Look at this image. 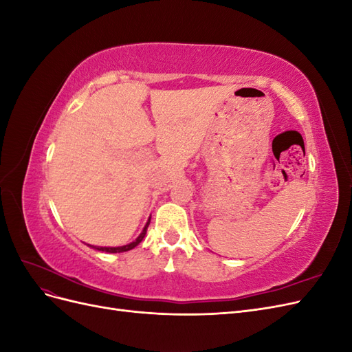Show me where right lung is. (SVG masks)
<instances>
[{
  "mask_svg": "<svg viewBox=\"0 0 352 352\" xmlns=\"http://www.w3.org/2000/svg\"><path fill=\"white\" fill-rule=\"evenodd\" d=\"M150 220H151V217L148 219V221H146V225H145V228H144V230L141 232V235L138 236L133 242H131V243H127V245H123V247H92V245H89V247H92V248H95V250H98V251H105V252H124V251H129V250H133L138 243H140L142 239H144V236H145V233H146V229H148V226H150Z\"/></svg>",
  "mask_w": 352,
  "mask_h": 352,
  "instance_id": "add662e5",
  "label": "right lung"
}]
</instances>
